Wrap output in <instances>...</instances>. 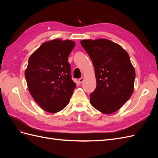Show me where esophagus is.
I'll return each instance as SVG.
<instances>
[{"label":"esophagus","mask_w":158,"mask_h":158,"mask_svg":"<svg viewBox=\"0 0 158 158\" xmlns=\"http://www.w3.org/2000/svg\"><path fill=\"white\" fill-rule=\"evenodd\" d=\"M84 78L83 77L80 78L79 79V83H80V84H82V83L84 82Z\"/></svg>","instance_id":"34e87169"}]
</instances>
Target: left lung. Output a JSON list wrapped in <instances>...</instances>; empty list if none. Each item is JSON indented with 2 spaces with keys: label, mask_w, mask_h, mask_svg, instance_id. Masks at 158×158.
<instances>
[{
  "label": "left lung",
  "mask_w": 158,
  "mask_h": 158,
  "mask_svg": "<svg viewBox=\"0 0 158 158\" xmlns=\"http://www.w3.org/2000/svg\"><path fill=\"white\" fill-rule=\"evenodd\" d=\"M92 60L97 86L89 95L90 103L99 111H117L132 95L135 70L127 52L106 39L80 41Z\"/></svg>",
  "instance_id": "8db88e82"
}]
</instances>
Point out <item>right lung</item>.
I'll use <instances>...</instances> for the list:
<instances>
[{
    "label": "right lung",
    "instance_id": "right-lung-1",
    "mask_svg": "<svg viewBox=\"0 0 158 158\" xmlns=\"http://www.w3.org/2000/svg\"><path fill=\"white\" fill-rule=\"evenodd\" d=\"M71 40L55 39L43 44L30 56L25 70L28 89L36 103L49 113L67 106L76 84L71 78L68 57L75 47Z\"/></svg>",
    "mask_w": 158,
    "mask_h": 158
}]
</instances>
